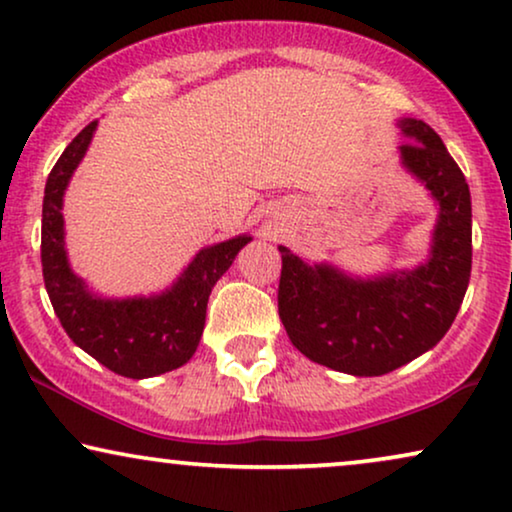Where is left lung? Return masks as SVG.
I'll list each match as a JSON object with an SVG mask.
<instances>
[{
	"label": "left lung",
	"mask_w": 512,
	"mask_h": 512,
	"mask_svg": "<svg viewBox=\"0 0 512 512\" xmlns=\"http://www.w3.org/2000/svg\"><path fill=\"white\" fill-rule=\"evenodd\" d=\"M400 163L438 206L431 252L414 269L353 276L330 262H304L285 245L278 313L292 346L313 363L353 377H381L431 351L452 327L470 281L473 220L461 168L440 135L400 119Z\"/></svg>",
	"instance_id": "left-lung-1"
}]
</instances>
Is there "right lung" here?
I'll use <instances>...</instances> for the list:
<instances>
[{
    "instance_id": "1",
    "label": "right lung",
    "mask_w": 512,
    "mask_h": 512,
    "mask_svg": "<svg viewBox=\"0 0 512 512\" xmlns=\"http://www.w3.org/2000/svg\"><path fill=\"white\" fill-rule=\"evenodd\" d=\"M95 128L98 121L88 124L65 147L46 180L42 208L46 292L60 325L88 356L121 377H156L177 370L194 356L206 325L210 292L252 236L241 234L199 250L177 281L156 295L117 299L93 292L67 260L63 196Z\"/></svg>"
}]
</instances>
